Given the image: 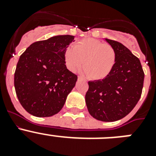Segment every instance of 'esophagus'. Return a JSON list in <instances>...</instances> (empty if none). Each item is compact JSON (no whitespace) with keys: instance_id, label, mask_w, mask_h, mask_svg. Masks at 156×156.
Listing matches in <instances>:
<instances>
[{"instance_id":"esophagus-1","label":"esophagus","mask_w":156,"mask_h":156,"mask_svg":"<svg viewBox=\"0 0 156 156\" xmlns=\"http://www.w3.org/2000/svg\"><path fill=\"white\" fill-rule=\"evenodd\" d=\"M78 80H85L82 76H78Z\"/></svg>"}]
</instances>
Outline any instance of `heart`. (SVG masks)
Returning <instances> with one entry per match:
<instances>
[{
  "instance_id": "heart-1",
  "label": "heart",
  "mask_w": 156,
  "mask_h": 156,
  "mask_svg": "<svg viewBox=\"0 0 156 156\" xmlns=\"http://www.w3.org/2000/svg\"><path fill=\"white\" fill-rule=\"evenodd\" d=\"M115 58L112 47L93 38L76 43L65 52V61L70 71L80 69L84 62L85 73L94 80H101L109 75L115 65Z\"/></svg>"
}]
</instances>
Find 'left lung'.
Here are the masks:
<instances>
[{"label":"left lung","instance_id":"1","mask_svg":"<svg viewBox=\"0 0 156 156\" xmlns=\"http://www.w3.org/2000/svg\"><path fill=\"white\" fill-rule=\"evenodd\" d=\"M105 40L115 50V65L105 79L88 82L85 101L94 119L113 122L128 115L138 102L144 73L140 60L126 47L112 40Z\"/></svg>","mask_w":156,"mask_h":156}]
</instances>
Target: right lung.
Returning <instances> with one entry per match:
<instances>
[{
    "label": "right lung",
    "mask_w": 156,
    "mask_h": 156,
    "mask_svg": "<svg viewBox=\"0 0 156 156\" xmlns=\"http://www.w3.org/2000/svg\"><path fill=\"white\" fill-rule=\"evenodd\" d=\"M74 38L58 35L37 41L19 58L14 84L19 102L31 115L57 114L75 87L77 76L65 65V52Z\"/></svg>",
    "instance_id": "add662e5"
}]
</instances>
